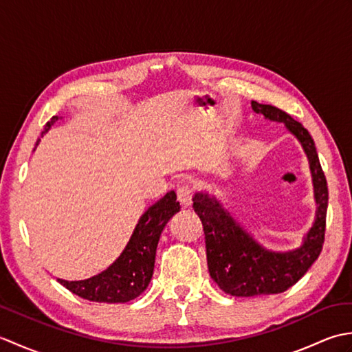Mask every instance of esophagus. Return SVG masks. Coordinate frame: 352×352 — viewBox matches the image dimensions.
Instances as JSON below:
<instances>
[{
  "instance_id": "esophagus-1",
  "label": "esophagus",
  "mask_w": 352,
  "mask_h": 352,
  "mask_svg": "<svg viewBox=\"0 0 352 352\" xmlns=\"http://www.w3.org/2000/svg\"><path fill=\"white\" fill-rule=\"evenodd\" d=\"M177 199L183 208L192 206V189L189 186H182V188L177 189Z\"/></svg>"
}]
</instances>
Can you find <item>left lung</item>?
Wrapping results in <instances>:
<instances>
[{"label":"left lung","instance_id":"left-lung-1","mask_svg":"<svg viewBox=\"0 0 352 352\" xmlns=\"http://www.w3.org/2000/svg\"><path fill=\"white\" fill-rule=\"evenodd\" d=\"M251 107L269 121L283 122L301 144L310 164L316 214L300 248L275 252L260 245L218 198L208 192H197L192 198L193 210L204 227L208 272L219 289L231 296H261L287 290L315 263L325 236L328 188L310 133L274 106L251 101Z\"/></svg>","mask_w":352,"mask_h":352}]
</instances>
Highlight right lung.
<instances>
[{
    "label": "right lung",
    "instance_id": "obj_1",
    "mask_svg": "<svg viewBox=\"0 0 352 352\" xmlns=\"http://www.w3.org/2000/svg\"><path fill=\"white\" fill-rule=\"evenodd\" d=\"M56 121H58V116H52L45 125L42 138ZM39 140L36 145H39ZM178 212L180 203L177 201L175 192L170 190L140 216L121 256L106 271L87 280L66 281L57 278V281L72 294L94 302L118 304L134 300L145 292L151 281L160 234L169 219Z\"/></svg>",
    "mask_w": 352,
    "mask_h": 352
}]
</instances>
